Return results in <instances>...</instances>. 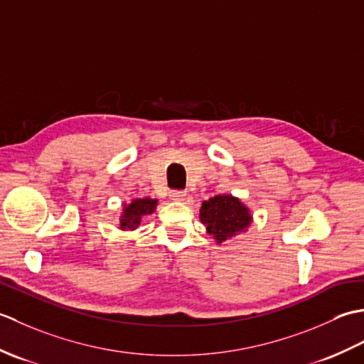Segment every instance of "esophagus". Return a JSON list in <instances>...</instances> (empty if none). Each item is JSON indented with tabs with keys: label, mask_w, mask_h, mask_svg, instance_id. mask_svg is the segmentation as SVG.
Here are the masks:
<instances>
[{
	"label": "esophagus",
	"mask_w": 364,
	"mask_h": 364,
	"mask_svg": "<svg viewBox=\"0 0 364 364\" xmlns=\"http://www.w3.org/2000/svg\"><path fill=\"white\" fill-rule=\"evenodd\" d=\"M186 191H172L170 192V198L175 200V202H183L186 198Z\"/></svg>",
	"instance_id": "esophagus-1"
}]
</instances>
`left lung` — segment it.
Wrapping results in <instances>:
<instances>
[{"mask_svg":"<svg viewBox=\"0 0 364 364\" xmlns=\"http://www.w3.org/2000/svg\"><path fill=\"white\" fill-rule=\"evenodd\" d=\"M200 220L218 244L242 233L252 223V214L241 200L233 196H215L202 203Z\"/></svg>","mask_w":364,"mask_h":364,"instance_id":"left-lung-1","label":"left lung"}]
</instances>
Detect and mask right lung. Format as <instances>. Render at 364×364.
Instances as JSON below:
<instances>
[{
  "label": "right lung",
  "instance_id": "right-lung-1",
  "mask_svg": "<svg viewBox=\"0 0 364 364\" xmlns=\"http://www.w3.org/2000/svg\"><path fill=\"white\" fill-rule=\"evenodd\" d=\"M158 205V200L153 198H134L129 205L123 206V213L120 215V228L122 230H136L141 225L144 215L154 213Z\"/></svg>",
  "mask_w": 364,
  "mask_h": 364
}]
</instances>
